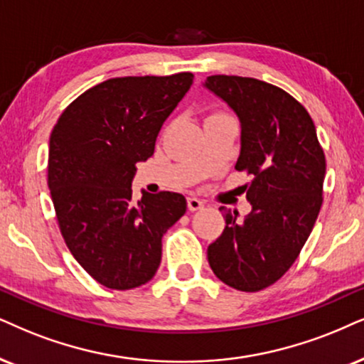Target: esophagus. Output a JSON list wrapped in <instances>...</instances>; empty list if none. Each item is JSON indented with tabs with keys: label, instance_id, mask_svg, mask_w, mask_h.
<instances>
[{
	"label": "esophagus",
	"instance_id": "esophagus-1",
	"mask_svg": "<svg viewBox=\"0 0 364 364\" xmlns=\"http://www.w3.org/2000/svg\"><path fill=\"white\" fill-rule=\"evenodd\" d=\"M201 208H203V201L198 200V198H195V196L188 198V210H190V211H198V210H201Z\"/></svg>",
	"mask_w": 364,
	"mask_h": 364
}]
</instances>
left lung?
I'll list each match as a JSON object with an SVG mask.
<instances>
[{
	"label": "left lung",
	"instance_id": "left-lung-1",
	"mask_svg": "<svg viewBox=\"0 0 364 364\" xmlns=\"http://www.w3.org/2000/svg\"><path fill=\"white\" fill-rule=\"evenodd\" d=\"M237 114L240 156L235 169L252 211H225V230L208 245L213 274L230 287L257 292L282 277L309 238L321 205L326 159L316 126L292 95L267 82L211 75L203 84Z\"/></svg>",
	"mask_w": 364,
	"mask_h": 364
}]
</instances>
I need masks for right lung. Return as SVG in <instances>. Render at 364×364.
<instances>
[{"mask_svg": "<svg viewBox=\"0 0 364 364\" xmlns=\"http://www.w3.org/2000/svg\"><path fill=\"white\" fill-rule=\"evenodd\" d=\"M193 84V73L119 77L92 87L63 110L50 136L48 188L73 259L99 284L139 287L161 264V240L185 215L179 193L142 191L136 164Z\"/></svg>", "mask_w": 364, "mask_h": 364, "instance_id": "right-lung-1", "label": "right lung"}]
</instances>
